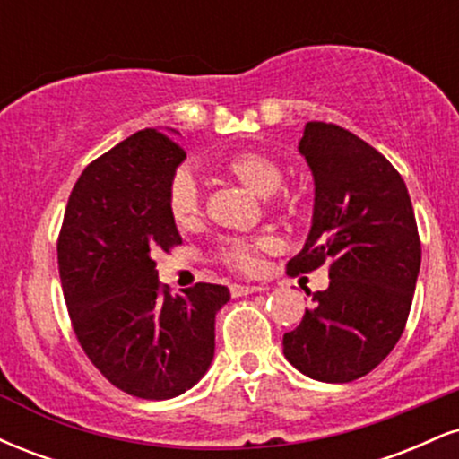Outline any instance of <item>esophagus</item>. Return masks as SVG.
<instances>
[{"label": "esophagus", "mask_w": 459, "mask_h": 459, "mask_svg": "<svg viewBox=\"0 0 459 459\" xmlns=\"http://www.w3.org/2000/svg\"><path fill=\"white\" fill-rule=\"evenodd\" d=\"M256 291H261V287H256V284H230V293H233V298H244Z\"/></svg>", "instance_id": "esophagus-1"}]
</instances>
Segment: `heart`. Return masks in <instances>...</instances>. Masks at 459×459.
Returning <instances> with one entry per match:
<instances>
[{
  "instance_id": "heart-1",
  "label": "heart",
  "mask_w": 459,
  "mask_h": 459,
  "mask_svg": "<svg viewBox=\"0 0 459 459\" xmlns=\"http://www.w3.org/2000/svg\"><path fill=\"white\" fill-rule=\"evenodd\" d=\"M220 170L226 177L244 186L247 192L261 198H270L281 189L284 175L281 163L263 151H237L220 163ZM168 213L178 229L192 230L203 220V194L196 178L187 170L177 172L168 186ZM273 247L270 237H256V239H226L218 250V259L226 267L237 272H256L261 263V252Z\"/></svg>"
}]
</instances>
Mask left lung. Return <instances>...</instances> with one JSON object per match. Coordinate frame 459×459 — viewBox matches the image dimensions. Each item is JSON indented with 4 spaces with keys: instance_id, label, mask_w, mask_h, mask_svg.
<instances>
[{
    "instance_id": "left-lung-1",
    "label": "left lung",
    "mask_w": 459,
    "mask_h": 459,
    "mask_svg": "<svg viewBox=\"0 0 459 459\" xmlns=\"http://www.w3.org/2000/svg\"><path fill=\"white\" fill-rule=\"evenodd\" d=\"M298 149L313 172L315 207L287 272L330 261V284L282 336V351L304 376L343 384L373 371L402 336L420 270L419 229L402 175L351 131L313 120Z\"/></svg>"
}]
</instances>
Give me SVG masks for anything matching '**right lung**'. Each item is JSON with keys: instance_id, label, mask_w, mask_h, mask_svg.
Segmentation results:
<instances>
[{"instance_id": "obj_1", "label": "right lung", "mask_w": 459, "mask_h": 459, "mask_svg": "<svg viewBox=\"0 0 459 459\" xmlns=\"http://www.w3.org/2000/svg\"><path fill=\"white\" fill-rule=\"evenodd\" d=\"M186 151L144 129L94 160L73 187L57 237V270L79 345L105 380L140 399H172L207 373L224 284L170 296L157 252L181 244L168 186Z\"/></svg>"}]
</instances>
